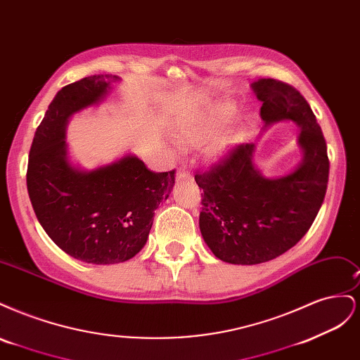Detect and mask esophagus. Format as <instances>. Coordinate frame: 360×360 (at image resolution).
Masks as SVG:
<instances>
[{"instance_id":"esophagus-1","label":"esophagus","mask_w":360,"mask_h":360,"mask_svg":"<svg viewBox=\"0 0 360 360\" xmlns=\"http://www.w3.org/2000/svg\"><path fill=\"white\" fill-rule=\"evenodd\" d=\"M191 177V174H189V171L186 169V168H179V171H177V180H183V179H189Z\"/></svg>"}]
</instances>
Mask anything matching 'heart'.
<instances>
[{
	"instance_id": "b5f03b06",
	"label": "heart",
	"mask_w": 360,
	"mask_h": 360,
	"mask_svg": "<svg viewBox=\"0 0 360 360\" xmlns=\"http://www.w3.org/2000/svg\"><path fill=\"white\" fill-rule=\"evenodd\" d=\"M234 114L236 106L233 103H214L181 122L179 126V139L184 144L200 146L222 130Z\"/></svg>"
}]
</instances>
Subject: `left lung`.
<instances>
[{"label": "left lung", "instance_id": "1", "mask_svg": "<svg viewBox=\"0 0 360 360\" xmlns=\"http://www.w3.org/2000/svg\"><path fill=\"white\" fill-rule=\"evenodd\" d=\"M252 90L267 126L291 120L300 126V165L287 176L264 177L254 165L255 144L234 146L195 181L202 189L200 230L214 257L231 264L274 259L308 233L323 204L329 180L326 139L309 103L294 86L258 79Z\"/></svg>", "mask_w": 360, "mask_h": 360}]
</instances>
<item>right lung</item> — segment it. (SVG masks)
Listing matches in <instances>:
<instances>
[{"label": "right lung", "instance_id": "add662e5", "mask_svg": "<svg viewBox=\"0 0 360 360\" xmlns=\"http://www.w3.org/2000/svg\"><path fill=\"white\" fill-rule=\"evenodd\" d=\"M118 79L93 75L63 86L36 130L28 158V195L43 230L64 252L90 264L135 257L176 180V169L153 172L132 155L93 171L69 162L64 135L70 115L102 101Z\"/></svg>", "mask_w": 360, "mask_h": 360}]
</instances>
